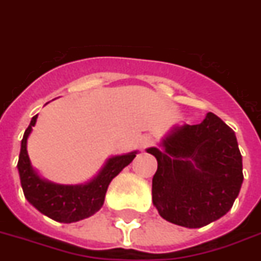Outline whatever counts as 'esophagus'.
Returning <instances> with one entry per match:
<instances>
[{
  "label": "esophagus",
  "mask_w": 261,
  "mask_h": 261,
  "mask_svg": "<svg viewBox=\"0 0 261 261\" xmlns=\"http://www.w3.org/2000/svg\"><path fill=\"white\" fill-rule=\"evenodd\" d=\"M152 144H154V139H152V136H150V135H144V136H142L140 140H139V146H140L142 150H144L147 147L152 146Z\"/></svg>",
  "instance_id": "esophagus-1"
}]
</instances>
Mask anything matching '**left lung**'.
Masks as SVG:
<instances>
[{"label": "left lung", "instance_id": "left-lung-1", "mask_svg": "<svg viewBox=\"0 0 261 261\" xmlns=\"http://www.w3.org/2000/svg\"><path fill=\"white\" fill-rule=\"evenodd\" d=\"M156 158L152 203L165 220L199 228L224 216L244 181L242 155L234 130L207 113L197 125H176L161 148H147Z\"/></svg>", "mask_w": 261, "mask_h": 261}]
</instances>
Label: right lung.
<instances>
[{"mask_svg":"<svg viewBox=\"0 0 261 261\" xmlns=\"http://www.w3.org/2000/svg\"><path fill=\"white\" fill-rule=\"evenodd\" d=\"M37 117L38 114L31 118L30 125L23 135L17 162L24 197L42 215L60 223H74L95 215L105 203L106 191L111 180L132 162L138 151L109 158L100 172L88 183L75 186L52 183L35 172L27 152V139L37 122Z\"/></svg>","mask_w":261,"mask_h":261,"instance_id":"right-lung-1","label":"right lung"}]
</instances>
